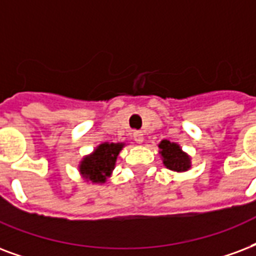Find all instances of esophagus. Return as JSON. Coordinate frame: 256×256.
I'll use <instances>...</instances> for the list:
<instances>
[{
    "mask_svg": "<svg viewBox=\"0 0 256 256\" xmlns=\"http://www.w3.org/2000/svg\"><path fill=\"white\" fill-rule=\"evenodd\" d=\"M132 138H134V141H136V144H142V142H144V134H142V132H132Z\"/></svg>",
    "mask_w": 256,
    "mask_h": 256,
    "instance_id": "obj_1",
    "label": "esophagus"
}]
</instances>
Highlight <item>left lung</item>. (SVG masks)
I'll return each instance as SVG.
<instances>
[{
    "instance_id": "1",
    "label": "left lung",
    "mask_w": 256,
    "mask_h": 256,
    "mask_svg": "<svg viewBox=\"0 0 256 256\" xmlns=\"http://www.w3.org/2000/svg\"><path fill=\"white\" fill-rule=\"evenodd\" d=\"M158 148L164 165L168 169L173 172H186L190 168V158L188 154L181 150L180 145L162 140L160 142Z\"/></svg>"
}]
</instances>
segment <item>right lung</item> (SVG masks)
<instances>
[{"mask_svg":"<svg viewBox=\"0 0 256 256\" xmlns=\"http://www.w3.org/2000/svg\"><path fill=\"white\" fill-rule=\"evenodd\" d=\"M124 146V144H120V142L100 144L92 153L86 156L80 161V165H79L80 174L95 184L106 182L107 177H110L114 170L116 157Z\"/></svg>","mask_w":256,"mask_h":256,"instance_id":"obj_1","label":"right lung"}]
</instances>
